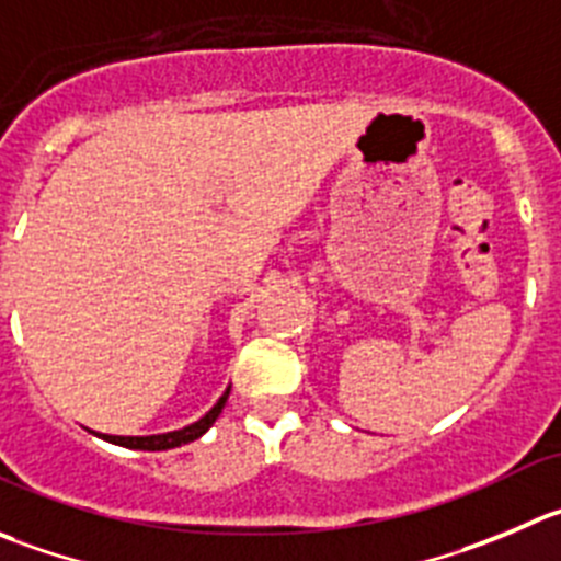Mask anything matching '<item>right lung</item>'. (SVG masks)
Returning <instances> with one entry per match:
<instances>
[{
    "label": "right lung",
    "instance_id": "1",
    "mask_svg": "<svg viewBox=\"0 0 561 561\" xmlns=\"http://www.w3.org/2000/svg\"><path fill=\"white\" fill-rule=\"evenodd\" d=\"M228 393H231V388H226V393L217 399V404L204 415V419H197L195 424L184 426V430L164 432V435H142V437L140 435H101V432H95V435L104 437V440H110V444H115V446H126V449H142V451L175 449V446H184V444H190V440H197V437L204 435V432L215 424L217 415H220L222 408H226Z\"/></svg>",
    "mask_w": 561,
    "mask_h": 561
}]
</instances>
